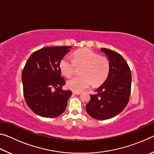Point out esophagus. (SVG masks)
Here are the masks:
<instances>
[{"label": "esophagus", "mask_w": 154, "mask_h": 154, "mask_svg": "<svg viewBox=\"0 0 154 154\" xmlns=\"http://www.w3.org/2000/svg\"><path fill=\"white\" fill-rule=\"evenodd\" d=\"M72 94H75V95H79V94H80V92H75V91H72Z\"/></svg>", "instance_id": "obj_1"}]
</instances>
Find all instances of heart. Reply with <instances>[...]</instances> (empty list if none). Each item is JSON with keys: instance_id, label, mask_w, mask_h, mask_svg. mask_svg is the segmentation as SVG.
Returning <instances> with one entry per match:
<instances>
[{"instance_id": "b5f03b06", "label": "heart", "mask_w": 154, "mask_h": 154, "mask_svg": "<svg viewBox=\"0 0 154 154\" xmlns=\"http://www.w3.org/2000/svg\"><path fill=\"white\" fill-rule=\"evenodd\" d=\"M77 67H82L81 76H75L66 82L67 87L75 92H82L94 85L103 83L110 72V62L105 56H100L92 49L83 48L75 52L73 59L65 56L60 62V68L66 77H71Z\"/></svg>"}]
</instances>
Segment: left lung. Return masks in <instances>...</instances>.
I'll use <instances>...</instances> for the list:
<instances>
[{
  "instance_id": "left-lung-1",
  "label": "left lung",
  "mask_w": 154,
  "mask_h": 154,
  "mask_svg": "<svg viewBox=\"0 0 154 154\" xmlns=\"http://www.w3.org/2000/svg\"><path fill=\"white\" fill-rule=\"evenodd\" d=\"M110 62V72L105 82L90 95L85 106L87 113L96 119L113 118L124 110L131 91L132 74L126 61L116 51L101 48Z\"/></svg>"
}]
</instances>
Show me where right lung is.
<instances>
[{
  "label": "right lung",
  "mask_w": 154,
  "mask_h": 154,
  "mask_svg": "<svg viewBox=\"0 0 154 154\" xmlns=\"http://www.w3.org/2000/svg\"><path fill=\"white\" fill-rule=\"evenodd\" d=\"M71 47H47L31 54L22 73L26 103L34 113L56 118L66 109L71 90H63L60 62Z\"/></svg>",
  "instance_id": "obj_1"
}]
</instances>
